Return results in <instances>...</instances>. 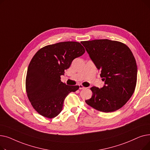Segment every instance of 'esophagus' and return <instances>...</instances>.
<instances>
[{
    "mask_svg": "<svg viewBox=\"0 0 150 150\" xmlns=\"http://www.w3.org/2000/svg\"><path fill=\"white\" fill-rule=\"evenodd\" d=\"M79 89H86V88L84 87V86H83V85L80 84V85H79Z\"/></svg>",
    "mask_w": 150,
    "mask_h": 150,
    "instance_id": "obj_1",
    "label": "esophagus"
}]
</instances>
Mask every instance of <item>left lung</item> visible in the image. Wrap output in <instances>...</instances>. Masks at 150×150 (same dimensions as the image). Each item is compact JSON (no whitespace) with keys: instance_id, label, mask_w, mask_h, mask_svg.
Returning a JSON list of instances; mask_svg holds the SVG:
<instances>
[{"instance_id":"left-lung-1","label":"left lung","mask_w":150,"mask_h":150,"mask_svg":"<svg viewBox=\"0 0 150 150\" xmlns=\"http://www.w3.org/2000/svg\"><path fill=\"white\" fill-rule=\"evenodd\" d=\"M105 81L103 88L93 86L92 96L86 100L97 111L110 112L121 108L135 91L137 67L134 57L123 43L109 39L82 41Z\"/></svg>"}]
</instances>
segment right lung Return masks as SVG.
<instances>
[{
	"mask_svg": "<svg viewBox=\"0 0 150 150\" xmlns=\"http://www.w3.org/2000/svg\"><path fill=\"white\" fill-rule=\"evenodd\" d=\"M84 52L80 42L66 41L46 45L36 53L28 67L25 88L31 105L38 113L49 119L57 117L68 94L79 89V86L62 83L61 75L75 58Z\"/></svg>",
	"mask_w": 150,
	"mask_h": 150,
	"instance_id": "add662e5",
	"label": "right lung"
}]
</instances>
